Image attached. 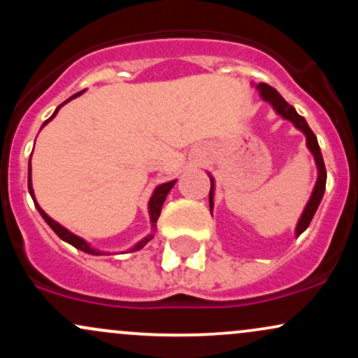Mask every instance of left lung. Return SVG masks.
<instances>
[{"label": "left lung", "instance_id": "obj_1", "mask_svg": "<svg viewBox=\"0 0 358 358\" xmlns=\"http://www.w3.org/2000/svg\"><path fill=\"white\" fill-rule=\"evenodd\" d=\"M257 89L261 90L262 99L271 102V104H273V108L276 109L278 114H281V116L285 117V119H289V121L293 122V124L296 126L299 131H303V133H305L306 145H308V148H310L311 153H313L316 166H318V180H316L315 190H313V193H311L310 202H308L305 212H303L301 219H299V222H298L296 236H299V234L305 232L306 229H308V225H310L311 219H313L316 208H318V205H320V202H322V199H323L324 185H327V170H324L323 156H322V151H320V146H318V141H316L315 133L310 129V126H308V122L305 121V117L299 116L296 110H294L293 106L287 104V102L282 99L281 96H279L278 90L271 87V85L264 84V82H261V84H257ZM212 196H213V180L210 178V193H208V200H210V212H212V207H213V199H212Z\"/></svg>", "mask_w": 358, "mask_h": 358}]
</instances>
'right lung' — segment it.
Segmentation results:
<instances>
[{
  "label": "right lung",
  "mask_w": 358,
  "mask_h": 358,
  "mask_svg": "<svg viewBox=\"0 0 358 358\" xmlns=\"http://www.w3.org/2000/svg\"><path fill=\"white\" fill-rule=\"evenodd\" d=\"M80 92H77L76 96H72L71 99H73V97H77L79 96ZM71 99H67L65 102H69ZM64 102V104H65ZM64 104H60L59 108H57V110L55 113H53V116L52 117H55V114L59 113V109L62 108V106ZM52 117H48L47 121L43 122V126L47 124L48 121H50ZM173 185H175V180L173 182H168V183H163V185H159L158 188H156L155 190V193H153V196H151V200H150V215H151V225H156V220H158V217H159V212H162V207H163V202H165V199H166V195H168V192L171 190V188H173ZM28 192H30V195L34 196V202H35V207L38 208V212H40V215L43 217L45 219V222H47L48 225H50L52 227V231L57 234V236L60 237L62 241H65V242H69V244H72L73 248H77V249H80V250H84V252H87V254H94V256H97V254H99V250H96V249H92L90 248V245L87 244V242L85 241H82L80 237H77V236H73L72 232H69L67 229L65 227H62L60 224H57L55 220H52L50 217L47 215V213H45L42 208H40V205L36 203V200H35V195H34V188H31V165L28 166ZM151 239H153V236H150V237H146V239H143L141 242H139L138 245H134V250H139V249H143L146 245V242H150Z\"/></svg>",
  "instance_id": "1"
}]
</instances>
